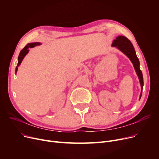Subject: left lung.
<instances>
[{
  "label": "left lung",
  "instance_id": "8db88e82",
  "mask_svg": "<svg viewBox=\"0 0 159 159\" xmlns=\"http://www.w3.org/2000/svg\"><path fill=\"white\" fill-rule=\"evenodd\" d=\"M111 46L113 47H116L124 55H126L132 62L133 67H134L135 70L136 71V73L139 77L140 84L141 86V93L139 98L140 100L142 96V92H143L144 80L143 73H142L141 70H140V62L139 58L137 57L134 47H133L132 43L129 39H128L126 37L122 35L116 37V39H115L113 41Z\"/></svg>",
  "mask_w": 159,
  "mask_h": 159
}]
</instances>
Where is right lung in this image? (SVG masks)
<instances>
[{
	"label": "right lung",
	"instance_id": "add662e5",
	"mask_svg": "<svg viewBox=\"0 0 159 159\" xmlns=\"http://www.w3.org/2000/svg\"><path fill=\"white\" fill-rule=\"evenodd\" d=\"M41 44L40 43H28L26 46H25L21 51L20 52V54L18 57V64H17V66H16V68H15V73H16V72H17V70H18V67L20 65L22 60L24 59V57L26 56L28 52H29V48H34L36 46H39Z\"/></svg>",
	"mask_w": 159,
	"mask_h": 159
}]
</instances>
